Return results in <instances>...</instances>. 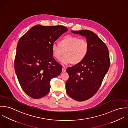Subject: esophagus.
<instances>
[{
  "instance_id": "34e87169",
  "label": "esophagus",
  "mask_w": 128,
  "mask_h": 128,
  "mask_svg": "<svg viewBox=\"0 0 128 128\" xmlns=\"http://www.w3.org/2000/svg\"><path fill=\"white\" fill-rule=\"evenodd\" d=\"M66 68L65 67H62V72H66Z\"/></svg>"
}]
</instances>
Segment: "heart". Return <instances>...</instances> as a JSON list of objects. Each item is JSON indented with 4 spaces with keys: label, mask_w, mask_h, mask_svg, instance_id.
<instances>
[{
    "label": "heart",
    "mask_w": 128,
    "mask_h": 128,
    "mask_svg": "<svg viewBox=\"0 0 128 128\" xmlns=\"http://www.w3.org/2000/svg\"><path fill=\"white\" fill-rule=\"evenodd\" d=\"M54 56L60 60L63 65L71 63L76 64L82 61L87 56L88 51V44L84 38H80L74 36H66L61 39L59 44L54 43L52 46Z\"/></svg>",
    "instance_id": "heart-1"
}]
</instances>
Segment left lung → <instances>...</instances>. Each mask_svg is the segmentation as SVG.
Here are the masks:
<instances>
[{
	"label": "left lung",
	"instance_id": "8db88e82",
	"mask_svg": "<svg viewBox=\"0 0 128 128\" xmlns=\"http://www.w3.org/2000/svg\"><path fill=\"white\" fill-rule=\"evenodd\" d=\"M72 32L85 37L88 51L82 61L67 69L69 78L66 82V92L73 99L84 101L99 90L110 68V54L106 44L93 32L88 30Z\"/></svg>",
	"mask_w": 128,
	"mask_h": 128
}]
</instances>
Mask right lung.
<instances>
[{
    "label": "right lung",
    "instance_id": "1",
    "mask_svg": "<svg viewBox=\"0 0 128 128\" xmlns=\"http://www.w3.org/2000/svg\"><path fill=\"white\" fill-rule=\"evenodd\" d=\"M68 28L64 26L36 25L17 44L14 68L22 89L29 97L39 99L50 90V80L62 66L52 57L53 43Z\"/></svg>",
    "mask_w": 128,
    "mask_h": 128
}]
</instances>
